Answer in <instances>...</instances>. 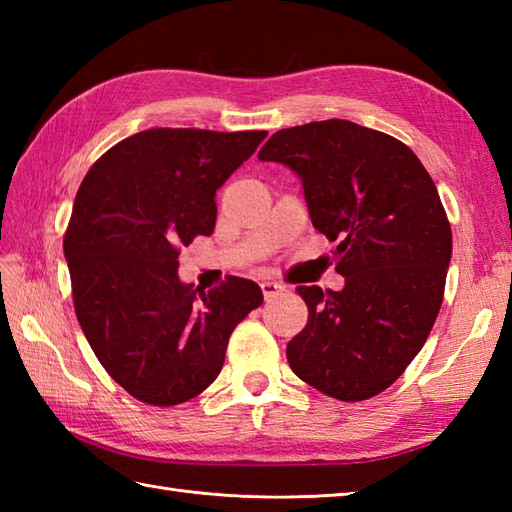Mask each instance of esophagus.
<instances>
[{
	"label": "esophagus",
	"instance_id": "34e87169",
	"mask_svg": "<svg viewBox=\"0 0 512 512\" xmlns=\"http://www.w3.org/2000/svg\"><path fill=\"white\" fill-rule=\"evenodd\" d=\"M281 290H284V286L277 284V281H262V292L266 299H273L275 295H279Z\"/></svg>",
	"mask_w": 512,
	"mask_h": 512
}]
</instances>
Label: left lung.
<instances>
[{"label":"left lung","mask_w":512,"mask_h":512,"mask_svg":"<svg viewBox=\"0 0 512 512\" xmlns=\"http://www.w3.org/2000/svg\"><path fill=\"white\" fill-rule=\"evenodd\" d=\"M259 160L297 173L345 277L343 290L297 288L308 323L286 347L292 372L336 400L372 398L422 350L442 306L451 226L436 184L400 140L341 118L279 129Z\"/></svg>","instance_id":"left-lung-1"}]
</instances>
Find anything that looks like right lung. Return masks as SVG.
I'll return each instance as SVG.
<instances>
[{
    "label": "right lung",
    "mask_w": 512,
    "mask_h": 512,
    "mask_svg": "<svg viewBox=\"0 0 512 512\" xmlns=\"http://www.w3.org/2000/svg\"><path fill=\"white\" fill-rule=\"evenodd\" d=\"M266 132L145 129L94 162L76 193L63 253L76 319L127 394L187 402L220 374L235 325L262 306L255 281L204 292L178 277V255L211 235L215 191Z\"/></svg>",
    "instance_id": "1"
}]
</instances>
